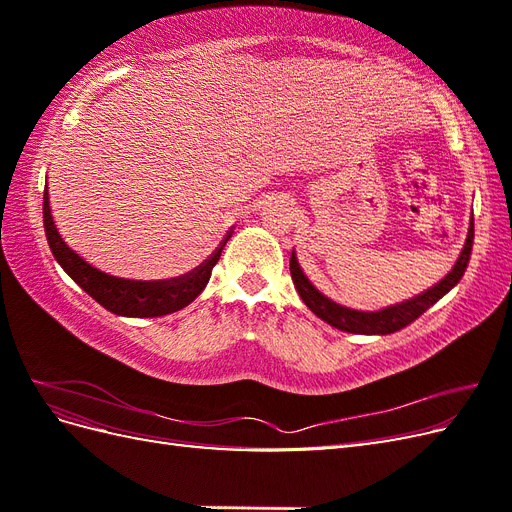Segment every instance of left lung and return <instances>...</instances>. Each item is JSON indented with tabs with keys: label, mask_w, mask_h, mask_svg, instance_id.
Listing matches in <instances>:
<instances>
[{
	"label": "left lung",
	"mask_w": 512,
	"mask_h": 512,
	"mask_svg": "<svg viewBox=\"0 0 512 512\" xmlns=\"http://www.w3.org/2000/svg\"><path fill=\"white\" fill-rule=\"evenodd\" d=\"M472 243H474V218H470L466 245H463L455 267L448 271L444 280L433 288L425 290L423 294H416L414 299L384 307L380 312H359V309H350L331 301L327 294H322L312 282L307 280V275L303 273L297 254L294 252L290 256V275L303 303L312 309L320 320L331 324V327L346 333H356V335H391L395 331L406 329L410 322H414L418 316H423L433 303H438L448 290H453L459 284L463 273L468 269Z\"/></svg>",
	"instance_id": "left-lung-1"
}]
</instances>
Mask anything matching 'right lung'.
Returning <instances> with one entry per match:
<instances>
[{
    "instance_id": "right-lung-1",
    "label": "right lung",
    "mask_w": 512,
    "mask_h": 512,
    "mask_svg": "<svg viewBox=\"0 0 512 512\" xmlns=\"http://www.w3.org/2000/svg\"><path fill=\"white\" fill-rule=\"evenodd\" d=\"M42 213L46 241H49V247L55 260L59 262V267L64 269L91 299H96L102 307H106L108 312L126 318H158L166 314H175L179 309L188 307L198 294L205 290L211 277V269L215 267V262L220 260L224 245L230 239L228 235L218 250L211 254V258H207L203 265L190 273L162 282H136L123 280V277L108 275L96 267H91L85 258H81L72 247H68V243L61 239L57 232L55 220L51 215L49 190H44Z\"/></svg>"
}]
</instances>
